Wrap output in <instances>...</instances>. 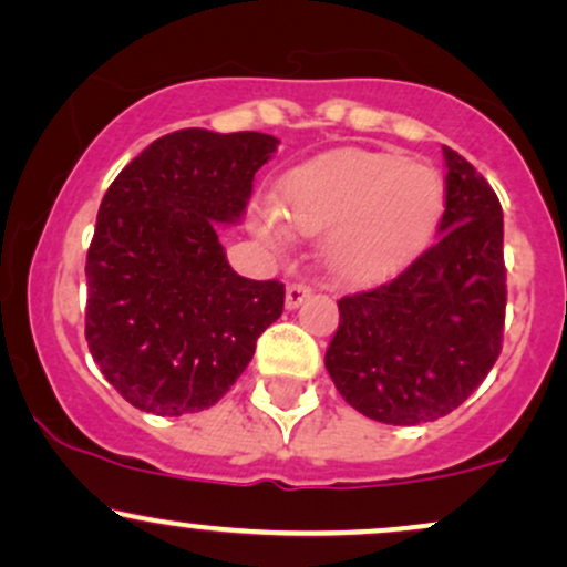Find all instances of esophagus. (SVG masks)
<instances>
[{"mask_svg": "<svg viewBox=\"0 0 567 567\" xmlns=\"http://www.w3.org/2000/svg\"><path fill=\"white\" fill-rule=\"evenodd\" d=\"M309 296H311L309 285H306V282H290L288 290H285V306H288V309H298V306H301Z\"/></svg>", "mask_w": 567, "mask_h": 567, "instance_id": "esophagus-1", "label": "esophagus"}]
</instances>
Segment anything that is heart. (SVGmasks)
<instances>
[{
  "label": "heart",
  "instance_id": "heart-1",
  "mask_svg": "<svg viewBox=\"0 0 567 567\" xmlns=\"http://www.w3.org/2000/svg\"><path fill=\"white\" fill-rule=\"evenodd\" d=\"M446 189L431 166L391 153L343 150L311 161L285 184L282 214L264 208L256 235L285 248L290 227L323 235L327 275L343 285L383 279L406 264L439 227Z\"/></svg>",
  "mask_w": 567,
  "mask_h": 567
}]
</instances>
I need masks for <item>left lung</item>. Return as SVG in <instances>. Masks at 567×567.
<instances>
[{
    "mask_svg": "<svg viewBox=\"0 0 567 567\" xmlns=\"http://www.w3.org/2000/svg\"><path fill=\"white\" fill-rule=\"evenodd\" d=\"M443 161L439 240L391 282L340 298V324L324 353L338 393L385 425L454 412L502 351L507 269L499 197L452 147H443Z\"/></svg>",
    "mask_w": 567,
    "mask_h": 567,
    "instance_id": "1",
    "label": "left lung"
}]
</instances>
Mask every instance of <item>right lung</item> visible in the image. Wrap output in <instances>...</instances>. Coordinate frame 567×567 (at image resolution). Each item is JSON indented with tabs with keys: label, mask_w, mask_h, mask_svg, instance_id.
I'll return each mask as SVG.
<instances>
[{
	"label": "right lung",
	"mask_w": 567,
	"mask_h": 567,
	"mask_svg": "<svg viewBox=\"0 0 567 567\" xmlns=\"http://www.w3.org/2000/svg\"><path fill=\"white\" fill-rule=\"evenodd\" d=\"M277 145L258 132L179 128L142 150L102 197L86 254V343L142 412L214 406L282 313L285 285L237 275L216 231L240 221Z\"/></svg>",
	"instance_id": "1"
}]
</instances>
